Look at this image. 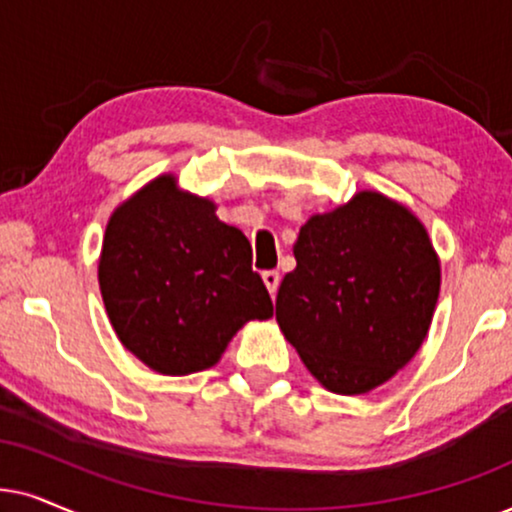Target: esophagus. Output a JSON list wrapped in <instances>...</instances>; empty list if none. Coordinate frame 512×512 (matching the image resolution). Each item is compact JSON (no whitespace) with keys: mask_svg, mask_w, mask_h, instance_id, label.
Returning <instances> with one entry per match:
<instances>
[{"mask_svg":"<svg viewBox=\"0 0 512 512\" xmlns=\"http://www.w3.org/2000/svg\"><path fill=\"white\" fill-rule=\"evenodd\" d=\"M262 281H264V286H267V290H269V295L274 297L276 295V290H278V283H281V274H278V271H264L262 274Z\"/></svg>","mask_w":512,"mask_h":512,"instance_id":"1","label":"esophagus"}]
</instances>
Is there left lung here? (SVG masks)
<instances>
[{"mask_svg":"<svg viewBox=\"0 0 512 512\" xmlns=\"http://www.w3.org/2000/svg\"><path fill=\"white\" fill-rule=\"evenodd\" d=\"M276 321L302 364L335 394H366L428 338L442 269L423 222L399 200L359 191L312 215L293 245Z\"/></svg>","mask_w":512,"mask_h":512,"instance_id":"left-lung-1","label":"left lung"}]
</instances>
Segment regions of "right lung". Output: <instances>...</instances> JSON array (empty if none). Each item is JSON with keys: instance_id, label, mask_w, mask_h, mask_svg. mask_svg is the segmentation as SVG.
Returning <instances> with one entry per match:
<instances>
[{"instance_id": "obj_1", "label": "right lung", "mask_w": 512, "mask_h": 512, "mask_svg": "<svg viewBox=\"0 0 512 512\" xmlns=\"http://www.w3.org/2000/svg\"><path fill=\"white\" fill-rule=\"evenodd\" d=\"M99 288L122 347L163 375L212 368L245 323L274 314L243 231L172 172L113 210Z\"/></svg>"}]
</instances>
